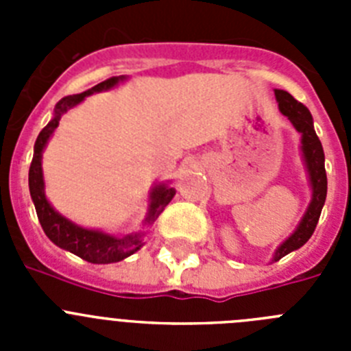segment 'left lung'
Returning a JSON list of instances; mask_svg holds the SVG:
<instances>
[{"label": "left lung", "instance_id": "8db88e82", "mask_svg": "<svg viewBox=\"0 0 351 351\" xmlns=\"http://www.w3.org/2000/svg\"><path fill=\"white\" fill-rule=\"evenodd\" d=\"M276 101L280 107V112L290 119L293 128L300 133V153H302L304 167L308 172L309 186H311V200L309 206L300 218L297 228L287 237L280 246L276 247L271 262H278L287 256L291 251L299 250L308 243L316 228V223L320 219L324 209L325 198H327V173H325V154L320 138L316 137L313 116L306 105L297 101L290 93L283 89H274Z\"/></svg>", "mask_w": 351, "mask_h": 351}]
</instances>
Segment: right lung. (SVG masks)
I'll list each match as a JSON object with an SVG mask.
<instances>
[{"mask_svg":"<svg viewBox=\"0 0 351 351\" xmlns=\"http://www.w3.org/2000/svg\"><path fill=\"white\" fill-rule=\"evenodd\" d=\"M128 79L126 75L112 77L104 82L96 84L95 88L88 91L80 93V95H70L61 98L54 107V116L49 121V125L40 132L38 138L35 142V151H33V161L29 167V193L31 200L35 204L36 214H38L40 225L43 232L51 239L52 243L64 251H70L73 255L80 256L86 262L91 263H114L121 260L128 258L130 255L137 253L144 246L145 228L153 225L156 218L163 213L169 202L176 195V188H170L169 182H158L149 191V206L145 218L142 221V230L132 232L128 235L117 237V235L107 234L98 228H86L52 207L49 202L47 195H45V181H43V169H42V154L45 151L49 138L52 137L54 130L60 126V119L63 114H66L70 108L77 107L80 101L86 100V96L93 93H101L114 89L117 84L125 82Z\"/></svg>","mask_w":351,"mask_h":351,"instance_id":"right-lung-1","label":"right lung"}]
</instances>
